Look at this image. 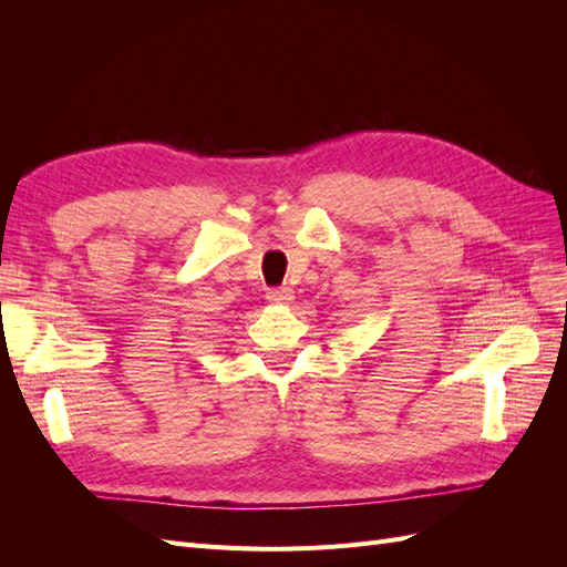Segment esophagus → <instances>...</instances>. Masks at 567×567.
<instances>
[{
	"label": "esophagus",
	"instance_id": "obj_1",
	"mask_svg": "<svg viewBox=\"0 0 567 567\" xmlns=\"http://www.w3.org/2000/svg\"><path fill=\"white\" fill-rule=\"evenodd\" d=\"M267 300L271 305H288L290 300H293V290H290L288 286H281V288H271L267 293Z\"/></svg>",
	"mask_w": 567,
	"mask_h": 567
}]
</instances>
